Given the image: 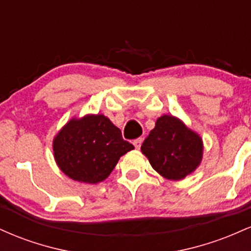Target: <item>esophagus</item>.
<instances>
[{
    "label": "esophagus",
    "mask_w": 251,
    "mask_h": 251,
    "mask_svg": "<svg viewBox=\"0 0 251 251\" xmlns=\"http://www.w3.org/2000/svg\"><path fill=\"white\" fill-rule=\"evenodd\" d=\"M142 144H143V138H138V139H135L134 142H133L134 148L137 149V150L140 149V146H142Z\"/></svg>",
    "instance_id": "34e87169"
}]
</instances>
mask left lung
Returning <instances> with one entry per match:
<instances>
[{
  "label": "left lung",
  "mask_w": 251,
  "mask_h": 251,
  "mask_svg": "<svg viewBox=\"0 0 251 251\" xmlns=\"http://www.w3.org/2000/svg\"><path fill=\"white\" fill-rule=\"evenodd\" d=\"M140 150L162 177L180 180L201 165L204 145L201 135L183 120L164 114L158 118Z\"/></svg>",
  "instance_id": "left-lung-1"
}]
</instances>
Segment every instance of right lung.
<instances>
[{
    "instance_id": "add662e5",
    "label": "right lung",
    "mask_w": 251,
    "mask_h": 251,
    "mask_svg": "<svg viewBox=\"0 0 251 251\" xmlns=\"http://www.w3.org/2000/svg\"><path fill=\"white\" fill-rule=\"evenodd\" d=\"M103 114L73 117L53 139L54 159L71 179L98 184L111 175L120 157L133 150Z\"/></svg>"
}]
</instances>
